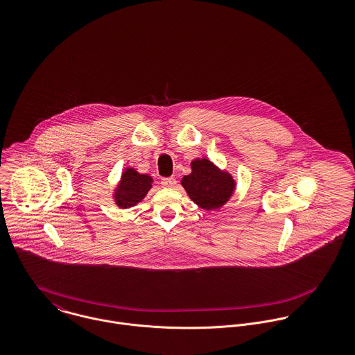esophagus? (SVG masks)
<instances>
[{
	"mask_svg": "<svg viewBox=\"0 0 355 355\" xmlns=\"http://www.w3.org/2000/svg\"><path fill=\"white\" fill-rule=\"evenodd\" d=\"M161 186L164 189H172L176 186V179L175 178H165L161 180Z\"/></svg>",
	"mask_w": 355,
	"mask_h": 355,
	"instance_id": "esophagus-1",
	"label": "esophagus"
}]
</instances>
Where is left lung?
Wrapping results in <instances>:
<instances>
[{"label": "left lung", "instance_id": "obj_1", "mask_svg": "<svg viewBox=\"0 0 355 355\" xmlns=\"http://www.w3.org/2000/svg\"><path fill=\"white\" fill-rule=\"evenodd\" d=\"M190 166L191 173L183 176L180 183L193 202L210 211L221 209L231 200L236 180L228 171L220 169L206 157L193 159Z\"/></svg>", "mask_w": 355, "mask_h": 355}]
</instances>
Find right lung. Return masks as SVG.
Returning a JSON list of instances; mask_svg holds the SVG:
<instances>
[{"instance_id":"add662e5","label":"right lung","mask_w":355,"mask_h":355,"mask_svg":"<svg viewBox=\"0 0 355 355\" xmlns=\"http://www.w3.org/2000/svg\"><path fill=\"white\" fill-rule=\"evenodd\" d=\"M152 187L150 175L139 173L135 168L127 166L121 172L120 180L113 190V201L121 209L132 207L145 200Z\"/></svg>"}]
</instances>
